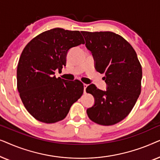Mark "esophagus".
<instances>
[{"instance_id": "esophagus-1", "label": "esophagus", "mask_w": 160, "mask_h": 160, "mask_svg": "<svg viewBox=\"0 0 160 160\" xmlns=\"http://www.w3.org/2000/svg\"><path fill=\"white\" fill-rule=\"evenodd\" d=\"M87 87V84H84V93L86 92V88Z\"/></svg>"}]
</instances>
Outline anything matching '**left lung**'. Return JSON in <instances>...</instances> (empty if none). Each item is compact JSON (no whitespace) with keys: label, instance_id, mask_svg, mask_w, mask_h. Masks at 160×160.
Segmentation results:
<instances>
[{"label":"left lung","instance_id":"obj_1","mask_svg":"<svg viewBox=\"0 0 160 160\" xmlns=\"http://www.w3.org/2000/svg\"><path fill=\"white\" fill-rule=\"evenodd\" d=\"M86 47L92 52L95 69L104 73L106 91L95 84L86 92L95 98V104L87 110L92 121L101 125H113L132 111L141 92L142 68L132 46L113 32H82Z\"/></svg>","mask_w":160,"mask_h":160}]
</instances>
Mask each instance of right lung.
I'll list each match as a JSON object with an SVG mask.
<instances>
[{
    "instance_id": "add662e5",
    "label": "right lung",
    "mask_w": 160,
    "mask_h": 160,
    "mask_svg": "<svg viewBox=\"0 0 160 160\" xmlns=\"http://www.w3.org/2000/svg\"><path fill=\"white\" fill-rule=\"evenodd\" d=\"M84 43L78 30L57 28L38 35L24 48L17 65V89L36 119L47 124L64 119L82 95L80 81L67 82L54 74L66 64L68 50Z\"/></svg>"
}]
</instances>
